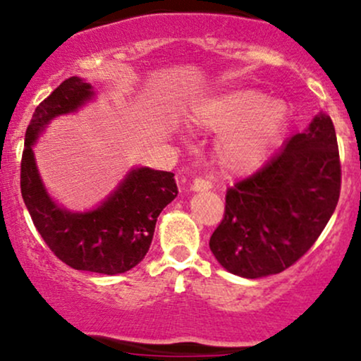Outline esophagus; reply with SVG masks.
<instances>
[{
	"mask_svg": "<svg viewBox=\"0 0 361 361\" xmlns=\"http://www.w3.org/2000/svg\"><path fill=\"white\" fill-rule=\"evenodd\" d=\"M212 188V185L209 183V181L202 180V178H195L192 181V190L193 192H205V190H210Z\"/></svg>",
	"mask_w": 361,
	"mask_h": 361,
	"instance_id": "esophagus-1",
	"label": "esophagus"
}]
</instances>
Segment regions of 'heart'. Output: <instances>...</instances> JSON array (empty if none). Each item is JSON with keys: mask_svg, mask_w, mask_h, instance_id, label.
<instances>
[{"mask_svg": "<svg viewBox=\"0 0 361 361\" xmlns=\"http://www.w3.org/2000/svg\"><path fill=\"white\" fill-rule=\"evenodd\" d=\"M195 127L221 132L214 146L219 168L229 175L255 171L283 135L288 109L259 90L239 88L204 98L188 115Z\"/></svg>", "mask_w": 361, "mask_h": 361, "instance_id": "1", "label": "heart"}]
</instances>
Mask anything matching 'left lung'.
<instances>
[{
	"label": "left lung",
	"instance_id": "left-lung-1",
	"mask_svg": "<svg viewBox=\"0 0 361 361\" xmlns=\"http://www.w3.org/2000/svg\"><path fill=\"white\" fill-rule=\"evenodd\" d=\"M341 164L333 120L324 111L255 175L226 193V214L210 251L227 271L261 279L292 267L310 250L336 209Z\"/></svg>",
	"mask_w": 361,
	"mask_h": 361
}]
</instances>
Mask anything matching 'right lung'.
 Masks as SVG:
<instances>
[{
    "instance_id": "add662e5",
    "label": "right lung",
    "mask_w": 361,
    "mask_h": 361,
    "mask_svg": "<svg viewBox=\"0 0 361 361\" xmlns=\"http://www.w3.org/2000/svg\"><path fill=\"white\" fill-rule=\"evenodd\" d=\"M82 78L62 81L37 106L25 134L20 186L34 226L54 255L74 270L118 275L144 259L156 221L178 195L175 175L132 168L100 205L73 212L49 195L35 163L34 144L59 115L74 114L94 98Z\"/></svg>"
}]
</instances>
